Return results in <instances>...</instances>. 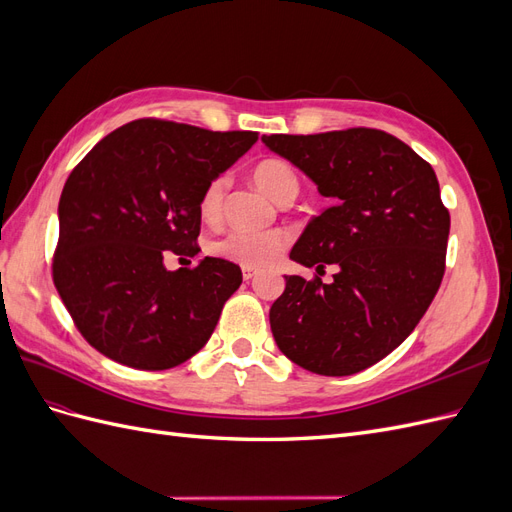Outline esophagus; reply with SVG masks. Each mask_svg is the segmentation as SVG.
Returning <instances> with one entry per match:
<instances>
[{
    "label": "esophagus",
    "instance_id": "34e87169",
    "mask_svg": "<svg viewBox=\"0 0 512 512\" xmlns=\"http://www.w3.org/2000/svg\"><path fill=\"white\" fill-rule=\"evenodd\" d=\"M254 277H256V271H254V269H247V267L243 269V280H245V282L254 280Z\"/></svg>",
    "mask_w": 512,
    "mask_h": 512
}]
</instances>
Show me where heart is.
<instances>
[{
  "label": "heart",
  "mask_w": 512,
  "mask_h": 512,
  "mask_svg": "<svg viewBox=\"0 0 512 512\" xmlns=\"http://www.w3.org/2000/svg\"><path fill=\"white\" fill-rule=\"evenodd\" d=\"M254 181L258 188L271 196L275 203H282L286 196H297L299 179L294 168L284 160H262L254 168ZM226 190V179H213L200 198V213L205 218H215L222 209ZM288 232L284 230H245L230 228L218 239L209 243V252L215 258H222L247 269H260L273 262L288 245Z\"/></svg>",
  "instance_id": "obj_1"
}]
</instances>
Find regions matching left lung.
Here are the masks:
<instances>
[{"instance_id":"1","label":"left lung","mask_w":512,"mask_h":512,"mask_svg":"<svg viewBox=\"0 0 512 512\" xmlns=\"http://www.w3.org/2000/svg\"><path fill=\"white\" fill-rule=\"evenodd\" d=\"M318 185L331 205L312 218L290 258L331 284L284 275L271 305L275 344L320 376H352L414 331L442 284L451 215L438 177L406 143L374 128L262 136Z\"/></svg>"}]
</instances>
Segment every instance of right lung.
Instances as JSON below:
<instances>
[{"label": "right lung", "instance_id": "1", "mask_svg": "<svg viewBox=\"0 0 512 512\" xmlns=\"http://www.w3.org/2000/svg\"><path fill=\"white\" fill-rule=\"evenodd\" d=\"M256 141L258 132L138 119L76 164L59 198L53 282L98 352L160 371L209 342L241 269L205 256L168 271L164 258L200 252L203 192Z\"/></svg>", "mask_w": 512, "mask_h": 512}]
</instances>
